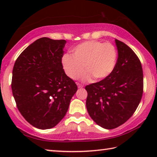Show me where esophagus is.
I'll list each match as a JSON object with an SVG mask.
<instances>
[{
    "mask_svg": "<svg viewBox=\"0 0 157 157\" xmlns=\"http://www.w3.org/2000/svg\"><path fill=\"white\" fill-rule=\"evenodd\" d=\"M78 88H82V87H83V85H82V84H79V83H78Z\"/></svg>",
    "mask_w": 157,
    "mask_h": 157,
    "instance_id": "1",
    "label": "esophagus"
}]
</instances>
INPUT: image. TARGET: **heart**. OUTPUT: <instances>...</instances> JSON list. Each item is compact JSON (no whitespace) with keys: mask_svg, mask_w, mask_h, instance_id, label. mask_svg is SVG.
Returning <instances> with one entry per match:
<instances>
[{"mask_svg":"<svg viewBox=\"0 0 157 157\" xmlns=\"http://www.w3.org/2000/svg\"><path fill=\"white\" fill-rule=\"evenodd\" d=\"M116 60L117 51L112 44L89 41L74 48L73 55H63L62 63L66 74L71 79L80 78L85 67L88 73L84 79L94 77L96 80H100L112 73Z\"/></svg>","mask_w":157,"mask_h":157,"instance_id":"heart-1","label":"heart"}]
</instances>
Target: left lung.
Returning a JSON list of instances; mask_svg holds the SVG:
<instances>
[{"label":"left lung","mask_w":157,"mask_h":157,"mask_svg":"<svg viewBox=\"0 0 157 157\" xmlns=\"http://www.w3.org/2000/svg\"><path fill=\"white\" fill-rule=\"evenodd\" d=\"M115 41L118 57L112 73L85 87L89 116L97 124L107 129L116 128L131 118L143 92V69L139 57L123 42Z\"/></svg>","instance_id":"1"}]
</instances>
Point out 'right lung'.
Instances as JSON below:
<instances>
[{"instance_id":"1","label":"right lung","mask_w":157,"mask_h":157,"mask_svg":"<svg viewBox=\"0 0 157 157\" xmlns=\"http://www.w3.org/2000/svg\"><path fill=\"white\" fill-rule=\"evenodd\" d=\"M66 43L63 39L42 37L26 48L14 63L13 96L21 115L38 129L56 126L65 116L78 90L63 69Z\"/></svg>"}]
</instances>
